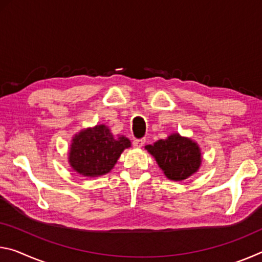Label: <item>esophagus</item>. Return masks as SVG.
<instances>
[{"mask_svg":"<svg viewBox=\"0 0 262 262\" xmlns=\"http://www.w3.org/2000/svg\"><path fill=\"white\" fill-rule=\"evenodd\" d=\"M145 143V140L142 139V140H134L133 141V145H134V148H142Z\"/></svg>","mask_w":262,"mask_h":262,"instance_id":"1","label":"esophagus"}]
</instances>
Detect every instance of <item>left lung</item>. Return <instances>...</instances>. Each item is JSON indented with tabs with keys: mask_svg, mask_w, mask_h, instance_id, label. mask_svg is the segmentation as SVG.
Returning a JSON list of instances; mask_svg holds the SVG:
<instances>
[{
	"mask_svg": "<svg viewBox=\"0 0 262 262\" xmlns=\"http://www.w3.org/2000/svg\"><path fill=\"white\" fill-rule=\"evenodd\" d=\"M167 179L181 181L196 173L202 164L201 149L190 137L172 133L166 139L145 145Z\"/></svg>",
	"mask_w": 262,
	"mask_h": 262,
	"instance_id": "8db88e82",
	"label": "left lung"
}]
</instances>
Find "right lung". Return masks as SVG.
<instances>
[{
	"instance_id": "1",
	"label": "right lung",
	"mask_w": 262,
	"mask_h": 262,
	"mask_svg": "<svg viewBox=\"0 0 262 262\" xmlns=\"http://www.w3.org/2000/svg\"><path fill=\"white\" fill-rule=\"evenodd\" d=\"M130 145L129 139L123 135L114 136L106 125L88 127L73 136L68 163L79 176L100 177L112 170L123 150Z\"/></svg>"
}]
</instances>
